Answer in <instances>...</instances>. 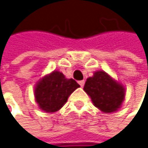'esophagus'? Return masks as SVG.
I'll return each instance as SVG.
<instances>
[{
    "mask_svg": "<svg viewBox=\"0 0 148 148\" xmlns=\"http://www.w3.org/2000/svg\"><path fill=\"white\" fill-rule=\"evenodd\" d=\"M79 84H80V86L82 88V87L84 86V84H85V81H80V82H79Z\"/></svg>",
    "mask_w": 148,
    "mask_h": 148,
    "instance_id": "34e87169",
    "label": "esophagus"
}]
</instances>
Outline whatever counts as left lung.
I'll return each instance as SVG.
<instances>
[{"instance_id": "1", "label": "left lung", "mask_w": 148, "mask_h": 148, "mask_svg": "<svg viewBox=\"0 0 148 148\" xmlns=\"http://www.w3.org/2000/svg\"><path fill=\"white\" fill-rule=\"evenodd\" d=\"M84 91L91 97L94 105L103 112L117 110L125 98V88L103 71H97L87 79Z\"/></svg>"}]
</instances>
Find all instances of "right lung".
<instances>
[{"label":"right lung","mask_w":148,"mask_h":148,"mask_svg":"<svg viewBox=\"0 0 148 148\" xmlns=\"http://www.w3.org/2000/svg\"><path fill=\"white\" fill-rule=\"evenodd\" d=\"M79 87L75 80L66 79L62 73L53 71L37 84L36 101L41 110L55 112L62 108L68 97Z\"/></svg>","instance_id":"1"}]
</instances>
